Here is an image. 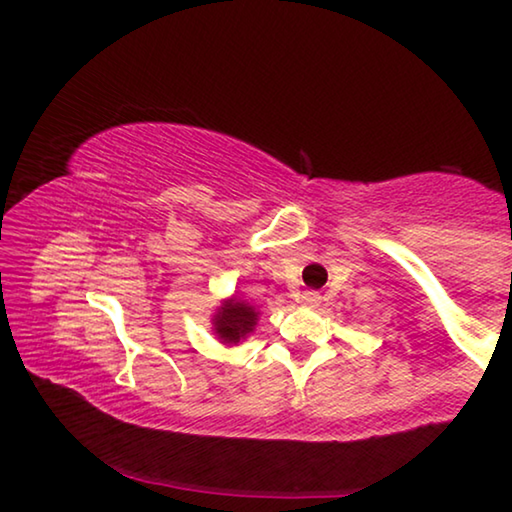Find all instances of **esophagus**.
I'll list each match as a JSON object with an SVG mask.
<instances>
[{
    "instance_id": "esophagus-1",
    "label": "esophagus",
    "mask_w": 512,
    "mask_h": 512,
    "mask_svg": "<svg viewBox=\"0 0 512 512\" xmlns=\"http://www.w3.org/2000/svg\"><path fill=\"white\" fill-rule=\"evenodd\" d=\"M318 302H320V293H316V291L302 293V305L305 307H318Z\"/></svg>"
}]
</instances>
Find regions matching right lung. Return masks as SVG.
<instances>
[{
  "label": "right lung",
  "instance_id": "obj_1",
  "mask_svg": "<svg viewBox=\"0 0 512 512\" xmlns=\"http://www.w3.org/2000/svg\"><path fill=\"white\" fill-rule=\"evenodd\" d=\"M257 316L259 311L253 305H248L244 300L230 298L216 309L212 325L221 343L237 345L241 339H246V336L253 332L257 325Z\"/></svg>",
  "mask_w": 512,
  "mask_h": 512
}]
</instances>
